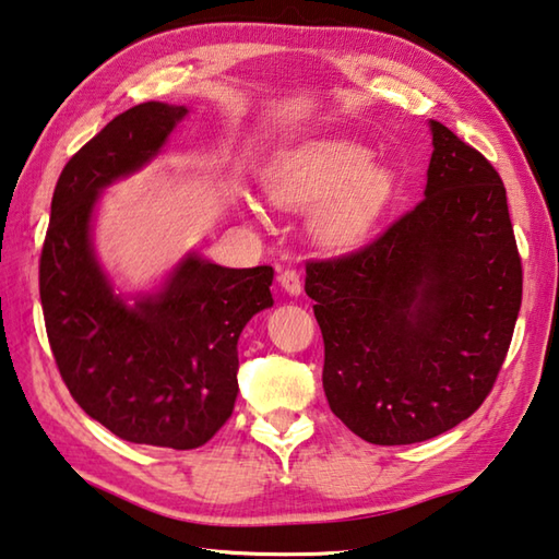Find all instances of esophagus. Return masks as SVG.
Returning a JSON list of instances; mask_svg holds the SVG:
<instances>
[{"label":"esophagus","instance_id":"esophagus-1","mask_svg":"<svg viewBox=\"0 0 559 559\" xmlns=\"http://www.w3.org/2000/svg\"><path fill=\"white\" fill-rule=\"evenodd\" d=\"M278 283H281V288L286 290L288 295H300V290H302L300 273L295 271V269H286V271H281V273H278Z\"/></svg>","mask_w":559,"mask_h":559}]
</instances>
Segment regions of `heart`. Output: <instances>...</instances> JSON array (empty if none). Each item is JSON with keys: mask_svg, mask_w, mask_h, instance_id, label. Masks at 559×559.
Wrapping results in <instances>:
<instances>
[{"mask_svg": "<svg viewBox=\"0 0 559 559\" xmlns=\"http://www.w3.org/2000/svg\"><path fill=\"white\" fill-rule=\"evenodd\" d=\"M395 177L370 162V152L352 140L310 142L271 164L269 199L281 207H308L312 229L330 247H352L368 237L392 199Z\"/></svg>", "mask_w": 559, "mask_h": 559, "instance_id": "1", "label": "heart"}]
</instances>
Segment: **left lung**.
I'll return each instance as SVG.
<instances>
[{"instance_id": "obj_1", "label": "left lung", "mask_w": 559, "mask_h": 559, "mask_svg": "<svg viewBox=\"0 0 559 559\" xmlns=\"http://www.w3.org/2000/svg\"><path fill=\"white\" fill-rule=\"evenodd\" d=\"M431 135L424 199L366 247L305 266L326 402L376 445L433 439L475 414L521 310L501 177L439 120Z\"/></svg>"}]
</instances>
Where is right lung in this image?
<instances>
[{"label": "right lung", "instance_id": "1", "mask_svg": "<svg viewBox=\"0 0 559 559\" xmlns=\"http://www.w3.org/2000/svg\"><path fill=\"white\" fill-rule=\"evenodd\" d=\"M186 114L138 104L72 155L55 183L38 271L50 352L74 402L118 439L177 451L207 443L233 417L237 338L273 305L271 266L225 269L189 254L135 305L98 266V193L155 157Z\"/></svg>", "mask_w": 559, "mask_h": 559}]
</instances>
